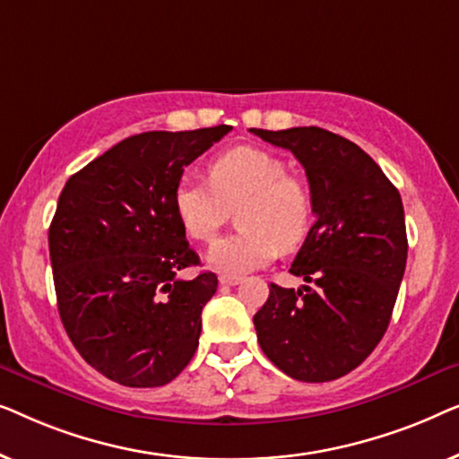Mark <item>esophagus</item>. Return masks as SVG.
<instances>
[{
  "label": "esophagus",
  "instance_id": "34e87169",
  "mask_svg": "<svg viewBox=\"0 0 459 459\" xmlns=\"http://www.w3.org/2000/svg\"><path fill=\"white\" fill-rule=\"evenodd\" d=\"M240 281H242L240 275H230V273L219 275V284H223V286H236V284H240Z\"/></svg>",
  "mask_w": 459,
  "mask_h": 459
}]
</instances>
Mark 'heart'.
Returning <instances> with one entry per match:
<instances>
[{"label":"heart","mask_w":459,"mask_h":459,"mask_svg":"<svg viewBox=\"0 0 459 459\" xmlns=\"http://www.w3.org/2000/svg\"><path fill=\"white\" fill-rule=\"evenodd\" d=\"M236 209L231 234L217 238L209 263L225 273H247L272 263L278 250H292L313 225V194L307 181L288 173L278 154L238 146L209 165V181L184 178L175 186L173 209L194 240H209Z\"/></svg>","instance_id":"obj_1"}]
</instances>
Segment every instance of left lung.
I'll return each instance as SVG.
<instances>
[{"instance_id": "left-lung-1", "label": "left lung", "mask_w": 459, "mask_h": 459, "mask_svg": "<svg viewBox=\"0 0 459 459\" xmlns=\"http://www.w3.org/2000/svg\"><path fill=\"white\" fill-rule=\"evenodd\" d=\"M250 131L297 156L317 217L290 267L313 286H269L253 317L256 341L294 380H336L366 361L391 322L407 261L403 203L372 156L332 131Z\"/></svg>"}]
</instances>
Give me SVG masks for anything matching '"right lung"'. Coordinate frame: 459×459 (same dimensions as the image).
I'll list each match as a JSON object with an SVG mask.
<instances>
[{
  "label": "right lung",
  "mask_w": 459,
  "mask_h": 459,
  "mask_svg": "<svg viewBox=\"0 0 459 459\" xmlns=\"http://www.w3.org/2000/svg\"><path fill=\"white\" fill-rule=\"evenodd\" d=\"M231 131H146L66 181L49 225L60 319L79 355L123 386H162L198 349L217 275L198 265L173 209L184 169Z\"/></svg>",
  "instance_id": "right-lung-1"
}]
</instances>
